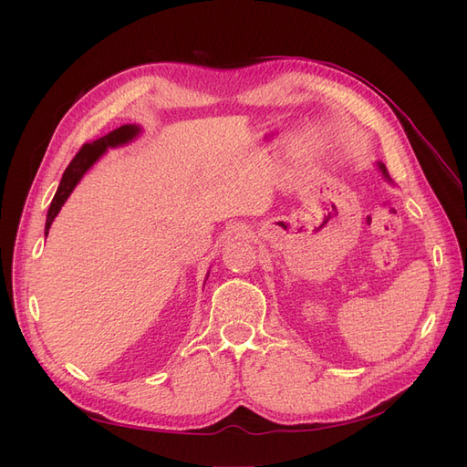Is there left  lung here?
Masks as SVG:
<instances>
[{
	"label": "left lung",
	"instance_id": "left-lung-1",
	"mask_svg": "<svg viewBox=\"0 0 467 467\" xmlns=\"http://www.w3.org/2000/svg\"><path fill=\"white\" fill-rule=\"evenodd\" d=\"M378 167H379V171H381V175H384L388 181H391L389 179V175H388V171H386V165L384 163H378Z\"/></svg>",
	"mask_w": 467,
	"mask_h": 467
}]
</instances>
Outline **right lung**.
<instances>
[{
    "instance_id": "obj_1",
    "label": "right lung",
    "mask_w": 467,
    "mask_h": 467,
    "mask_svg": "<svg viewBox=\"0 0 467 467\" xmlns=\"http://www.w3.org/2000/svg\"><path fill=\"white\" fill-rule=\"evenodd\" d=\"M142 132L140 130V126L136 124H122L120 129L109 132L107 136L95 140L91 144H83L81 150L76 153V158L69 161V165L66 167V171L62 175V181L58 185V191H56L54 199L50 202L48 208V214H47V225H45V234L48 235L50 225L54 222V218L58 216L60 208L64 206V202L67 201V196L72 194V191L76 189L78 182L81 181V177L86 175L89 169L93 167V163L101 158V155L109 150V148H117V146H124L132 142V140Z\"/></svg>"
}]
</instances>
